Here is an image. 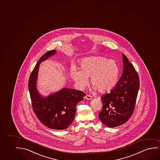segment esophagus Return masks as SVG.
<instances>
[{
  "label": "esophagus",
  "mask_w": 160,
  "mask_h": 160,
  "mask_svg": "<svg viewBox=\"0 0 160 160\" xmlns=\"http://www.w3.org/2000/svg\"><path fill=\"white\" fill-rule=\"evenodd\" d=\"M84 98L87 99V100H91V99H92V97L89 95H86L85 97H84Z\"/></svg>",
  "instance_id": "obj_1"
}]
</instances>
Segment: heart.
Wrapping results in <instances>:
<instances>
[{"instance_id":"1","label":"heart","mask_w":160,"mask_h":160,"mask_svg":"<svg viewBox=\"0 0 160 160\" xmlns=\"http://www.w3.org/2000/svg\"><path fill=\"white\" fill-rule=\"evenodd\" d=\"M119 66L113 60L104 57H89L83 59L79 63V70L72 67L70 76L79 89L88 85L90 77L92 89L105 93L113 90L119 81Z\"/></svg>"}]
</instances>
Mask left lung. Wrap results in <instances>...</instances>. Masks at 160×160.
<instances>
[{
  "instance_id": "1",
  "label": "left lung",
  "mask_w": 160,
  "mask_h": 160,
  "mask_svg": "<svg viewBox=\"0 0 160 160\" xmlns=\"http://www.w3.org/2000/svg\"><path fill=\"white\" fill-rule=\"evenodd\" d=\"M123 68L117 86L101 97L103 106L99 119L108 127L113 128L125 123L133 114L139 78L135 68L127 56L122 54Z\"/></svg>"
}]
</instances>
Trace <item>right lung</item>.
Listing matches in <instances>:
<instances>
[{
  "label": "right lung",
  "mask_w": 160,
  "mask_h": 160,
  "mask_svg": "<svg viewBox=\"0 0 160 160\" xmlns=\"http://www.w3.org/2000/svg\"><path fill=\"white\" fill-rule=\"evenodd\" d=\"M53 50L46 52L39 60L29 77L28 89L34 112L48 128L56 130L68 128L74 119L77 104L83 100L85 94L79 90L63 88L44 97L37 88L40 63L56 54Z\"/></svg>",
  "instance_id": "add662e5"
}]
</instances>
